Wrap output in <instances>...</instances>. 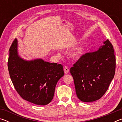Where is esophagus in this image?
<instances>
[{
	"mask_svg": "<svg viewBox=\"0 0 122 122\" xmlns=\"http://www.w3.org/2000/svg\"><path fill=\"white\" fill-rule=\"evenodd\" d=\"M69 69L68 67L67 66H65V68H64V72H65V74H68L69 73Z\"/></svg>",
	"mask_w": 122,
	"mask_h": 122,
	"instance_id": "obj_1",
	"label": "esophagus"
}]
</instances>
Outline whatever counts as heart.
Returning a JSON list of instances; mask_svg holds the SVG:
<instances>
[{
  "label": "heart",
  "instance_id": "b5f03b06",
  "mask_svg": "<svg viewBox=\"0 0 122 122\" xmlns=\"http://www.w3.org/2000/svg\"><path fill=\"white\" fill-rule=\"evenodd\" d=\"M83 47L82 46L78 47L77 48H76L73 53L71 54V56L72 59L77 60L79 59L83 53Z\"/></svg>",
  "mask_w": 122,
  "mask_h": 122
}]
</instances>
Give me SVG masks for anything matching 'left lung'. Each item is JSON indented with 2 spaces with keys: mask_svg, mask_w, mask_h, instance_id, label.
Returning <instances> with one entry per match:
<instances>
[{
  "mask_svg": "<svg viewBox=\"0 0 122 122\" xmlns=\"http://www.w3.org/2000/svg\"><path fill=\"white\" fill-rule=\"evenodd\" d=\"M103 44L97 51L82 55L70 70L76 95L82 102L100 99L114 77L116 57L113 46L108 39Z\"/></svg>",
  "mask_w": 122,
  "mask_h": 122,
  "instance_id": "left-lung-1",
  "label": "left lung"
}]
</instances>
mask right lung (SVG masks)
<instances>
[{"mask_svg":"<svg viewBox=\"0 0 122 122\" xmlns=\"http://www.w3.org/2000/svg\"><path fill=\"white\" fill-rule=\"evenodd\" d=\"M9 51L8 69L18 93L35 104H48L53 98L57 82L64 75L62 65L41 59L24 60L18 54L16 39Z\"/></svg>","mask_w":122,"mask_h":122,"instance_id":"obj_1","label":"right lung"}]
</instances>
